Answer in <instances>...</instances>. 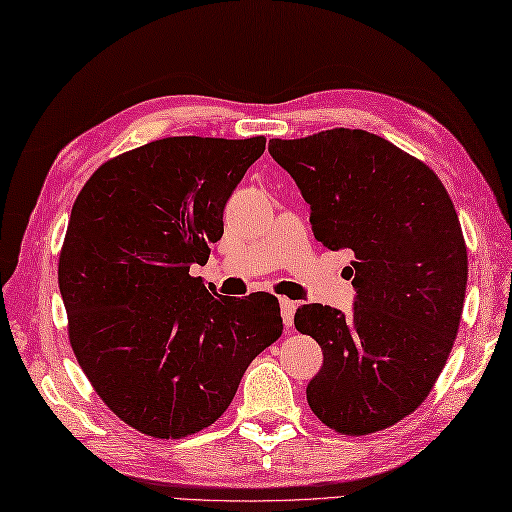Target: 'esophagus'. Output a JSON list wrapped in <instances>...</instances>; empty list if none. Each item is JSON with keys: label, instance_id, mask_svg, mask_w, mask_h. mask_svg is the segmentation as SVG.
<instances>
[{"label": "esophagus", "instance_id": "34e87169", "mask_svg": "<svg viewBox=\"0 0 512 512\" xmlns=\"http://www.w3.org/2000/svg\"><path fill=\"white\" fill-rule=\"evenodd\" d=\"M294 312H296V303L283 296L281 298V314H283V323H285L287 330L294 325Z\"/></svg>", "mask_w": 512, "mask_h": 512}]
</instances>
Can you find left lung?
Masks as SVG:
<instances>
[{"instance_id":"obj_1","label":"left lung","mask_w":512,"mask_h":512,"mask_svg":"<svg viewBox=\"0 0 512 512\" xmlns=\"http://www.w3.org/2000/svg\"><path fill=\"white\" fill-rule=\"evenodd\" d=\"M269 153L316 240L354 254V314L312 303L294 316L323 350L307 403L341 435L390 428L426 401L459 330L468 252L455 205L426 162L361 129L274 138Z\"/></svg>"}]
</instances>
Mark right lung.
Here are the masks:
<instances>
[{
	"mask_svg": "<svg viewBox=\"0 0 512 512\" xmlns=\"http://www.w3.org/2000/svg\"><path fill=\"white\" fill-rule=\"evenodd\" d=\"M265 138L178 136L106 160L77 194L57 265L73 354L113 414L180 439L223 414L283 334L278 298L209 294L223 211Z\"/></svg>",
	"mask_w": 512,
	"mask_h": 512,
	"instance_id": "1",
	"label": "right lung"
}]
</instances>
